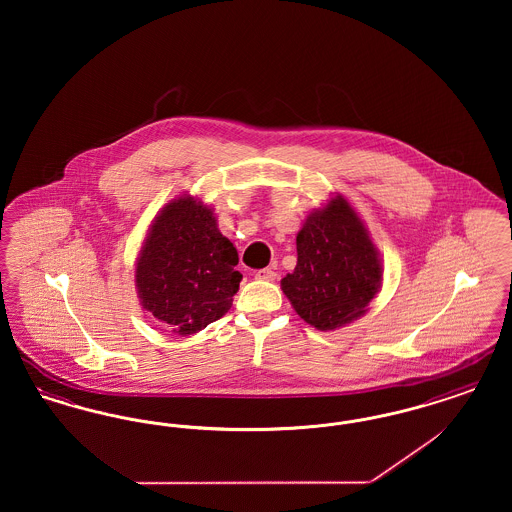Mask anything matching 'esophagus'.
<instances>
[{
    "mask_svg": "<svg viewBox=\"0 0 512 512\" xmlns=\"http://www.w3.org/2000/svg\"><path fill=\"white\" fill-rule=\"evenodd\" d=\"M257 280H267V282H274L276 280V272L272 268H261L255 272Z\"/></svg>",
    "mask_w": 512,
    "mask_h": 512,
    "instance_id": "34e87169",
    "label": "esophagus"
}]
</instances>
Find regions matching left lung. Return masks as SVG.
<instances>
[{"mask_svg": "<svg viewBox=\"0 0 512 512\" xmlns=\"http://www.w3.org/2000/svg\"><path fill=\"white\" fill-rule=\"evenodd\" d=\"M295 244L297 265L282 278L295 313L317 330H336L363 317L380 292L382 265L347 199L336 195L309 215Z\"/></svg>", "mask_w": 512, "mask_h": 512, "instance_id": "1", "label": "left lung"}]
</instances>
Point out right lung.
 <instances>
[{
	"mask_svg": "<svg viewBox=\"0 0 512 512\" xmlns=\"http://www.w3.org/2000/svg\"><path fill=\"white\" fill-rule=\"evenodd\" d=\"M238 251L213 209L182 195L155 217L136 263L142 307L178 336H192L232 307Z\"/></svg>",
	"mask_w": 512,
	"mask_h": 512,
	"instance_id": "obj_1",
	"label": "right lung"
}]
</instances>
